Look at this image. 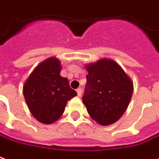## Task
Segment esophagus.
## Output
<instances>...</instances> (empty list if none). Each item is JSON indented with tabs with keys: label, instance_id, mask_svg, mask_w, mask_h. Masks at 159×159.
Returning <instances> with one entry per match:
<instances>
[{
	"label": "esophagus",
	"instance_id": "obj_1",
	"mask_svg": "<svg viewBox=\"0 0 159 159\" xmlns=\"http://www.w3.org/2000/svg\"><path fill=\"white\" fill-rule=\"evenodd\" d=\"M76 92H77V95H78V96H81L83 90H82V89H81V88H78V89H76Z\"/></svg>",
	"mask_w": 159,
	"mask_h": 159
}]
</instances>
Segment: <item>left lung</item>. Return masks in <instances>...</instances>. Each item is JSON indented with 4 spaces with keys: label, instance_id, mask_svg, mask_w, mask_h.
Segmentation results:
<instances>
[{
    "label": "left lung",
    "instance_id": "left-lung-1",
    "mask_svg": "<svg viewBox=\"0 0 159 159\" xmlns=\"http://www.w3.org/2000/svg\"><path fill=\"white\" fill-rule=\"evenodd\" d=\"M83 102L94 120L102 126L116 122L126 110L134 84L117 63L102 59L87 66Z\"/></svg>",
    "mask_w": 159,
    "mask_h": 159
}]
</instances>
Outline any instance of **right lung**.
<instances>
[{"mask_svg": "<svg viewBox=\"0 0 159 159\" xmlns=\"http://www.w3.org/2000/svg\"><path fill=\"white\" fill-rule=\"evenodd\" d=\"M60 62L50 57L32 72L24 84L25 102L36 120L52 124L64 112L69 100L77 95L67 78L60 76Z\"/></svg>", "mask_w": 159, "mask_h": 159, "instance_id": "obj_1", "label": "right lung"}]
</instances>
